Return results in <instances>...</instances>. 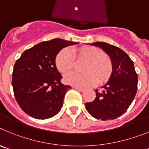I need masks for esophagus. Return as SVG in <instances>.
I'll list each match as a JSON object with an SVG mask.
<instances>
[{
    "label": "esophagus",
    "instance_id": "obj_1",
    "mask_svg": "<svg viewBox=\"0 0 149 149\" xmlns=\"http://www.w3.org/2000/svg\"><path fill=\"white\" fill-rule=\"evenodd\" d=\"M73 88H74V89H77V90H78V91H81V92H83V91L85 90V89H84V88L78 87V86H74Z\"/></svg>",
    "mask_w": 149,
    "mask_h": 149
}]
</instances>
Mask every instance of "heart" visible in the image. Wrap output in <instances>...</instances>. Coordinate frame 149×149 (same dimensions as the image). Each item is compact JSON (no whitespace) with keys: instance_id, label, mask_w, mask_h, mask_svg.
Returning a JSON list of instances; mask_svg holds the SVG:
<instances>
[{"instance_id":"b5f03b06","label":"heart","mask_w":149,"mask_h":149,"mask_svg":"<svg viewBox=\"0 0 149 149\" xmlns=\"http://www.w3.org/2000/svg\"><path fill=\"white\" fill-rule=\"evenodd\" d=\"M74 60H86L83 66L85 73L65 75L64 81L72 86L84 87L96 84L101 85L109 81L113 72V64L110 56L99 48L89 45L62 50L55 58V65L60 73L66 74L74 68Z\"/></svg>"}]
</instances>
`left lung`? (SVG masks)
<instances>
[{"label":"left lung","instance_id":"left-lung-1","mask_svg":"<svg viewBox=\"0 0 149 149\" xmlns=\"http://www.w3.org/2000/svg\"><path fill=\"white\" fill-rule=\"evenodd\" d=\"M102 48L110 56L113 72L103 90H95L93 102L85 104L91 116L101 120L115 119L128 109L137 91L138 77L134 62L128 55L116 46L106 42L92 43Z\"/></svg>","mask_w":149,"mask_h":149}]
</instances>
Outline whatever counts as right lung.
<instances>
[{
	"label": "right lung",
	"mask_w": 149,
	"mask_h": 149,
	"mask_svg": "<svg viewBox=\"0 0 149 149\" xmlns=\"http://www.w3.org/2000/svg\"><path fill=\"white\" fill-rule=\"evenodd\" d=\"M78 44L60 39L45 41L26 50L15 62L13 72L14 95L24 113L37 119H45L60 111L68 85L55 65L60 50Z\"/></svg>",
	"instance_id": "add662e5"
}]
</instances>
